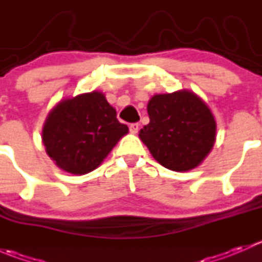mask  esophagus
I'll list each match as a JSON object with an SVG mask.
<instances>
[{
	"mask_svg": "<svg viewBox=\"0 0 262 262\" xmlns=\"http://www.w3.org/2000/svg\"><path fill=\"white\" fill-rule=\"evenodd\" d=\"M138 129H139V124L138 123L129 124V130H130V133L136 134L137 132H138Z\"/></svg>",
	"mask_w": 262,
	"mask_h": 262,
	"instance_id": "34e87169",
	"label": "esophagus"
}]
</instances>
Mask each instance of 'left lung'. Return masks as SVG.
<instances>
[{"instance_id": "8db88e82", "label": "left lung", "mask_w": 262, "mask_h": 262, "mask_svg": "<svg viewBox=\"0 0 262 262\" xmlns=\"http://www.w3.org/2000/svg\"><path fill=\"white\" fill-rule=\"evenodd\" d=\"M149 124L139 138L155 160L185 172L203 162L215 142L216 124L209 107L189 90L155 95L148 101Z\"/></svg>"}]
</instances>
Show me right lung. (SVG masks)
<instances>
[{
  "label": "right lung",
  "instance_id": "add662e5",
  "mask_svg": "<svg viewBox=\"0 0 262 262\" xmlns=\"http://www.w3.org/2000/svg\"><path fill=\"white\" fill-rule=\"evenodd\" d=\"M128 130L119 123L105 95L92 91L55 105L44 123L41 138L58 167L84 175L99 167Z\"/></svg>",
  "mask_w": 262,
  "mask_h": 262
}]
</instances>
